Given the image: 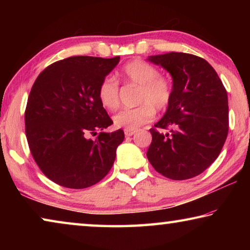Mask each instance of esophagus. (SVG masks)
<instances>
[{"label":"esophagus","instance_id":"34e87169","mask_svg":"<svg viewBox=\"0 0 250 250\" xmlns=\"http://www.w3.org/2000/svg\"><path fill=\"white\" fill-rule=\"evenodd\" d=\"M135 133V130H130V129H125V137H130V135H132Z\"/></svg>","mask_w":250,"mask_h":250}]
</instances>
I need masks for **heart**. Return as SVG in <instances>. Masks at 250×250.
Masks as SVG:
<instances>
[{
    "label": "heart",
    "mask_w": 250,
    "mask_h": 250,
    "mask_svg": "<svg viewBox=\"0 0 250 250\" xmlns=\"http://www.w3.org/2000/svg\"><path fill=\"white\" fill-rule=\"evenodd\" d=\"M120 78L124 83L138 87L135 108L118 111L113 117L117 126L135 130L147 124L155 111H164L173 98V83L167 76L161 75L156 67L142 59H133L122 67ZM100 104L108 110H115L120 104L119 83L112 76L104 77L98 87Z\"/></svg>",
    "instance_id": "heart-1"
}]
</instances>
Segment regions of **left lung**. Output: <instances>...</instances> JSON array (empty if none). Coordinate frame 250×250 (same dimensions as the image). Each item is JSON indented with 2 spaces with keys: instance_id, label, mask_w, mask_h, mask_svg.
<instances>
[{
  "instance_id": "1",
  "label": "left lung",
  "mask_w": 250,
  "mask_h": 250,
  "mask_svg": "<svg viewBox=\"0 0 250 250\" xmlns=\"http://www.w3.org/2000/svg\"><path fill=\"white\" fill-rule=\"evenodd\" d=\"M147 59L166 68L173 78L171 104L150 129L147 160L167 179H192L217 159L226 141L229 126L226 89L202 57L171 52ZM162 129L170 131L164 134Z\"/></svg>"
}]
</instances>
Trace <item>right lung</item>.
<instances>
[{"instance_id":"obj_1","label":"right lung","mask_w":250,"mask_h":250,"mask_svg":"<svg viewBox=\"0 0 250 250\" xmlns=\"http://www.w3.org/2000/svg\"><path fill=\"white\" fill-rule=\"evenodd\" d=\"M119 56H74L42 71L29 92L25 133L33 159L50 181L82 189L108 174L124 130L99 132L113 122L98 98V87Z\"/></svg>"}]
</instances>
